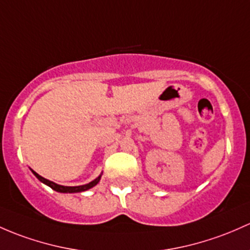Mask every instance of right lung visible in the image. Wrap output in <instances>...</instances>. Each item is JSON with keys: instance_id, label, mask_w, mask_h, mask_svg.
<instances>
[{"instance_id": "1", "label": "right lung", "mask_w": 250, "mask_h": 250, "mask_svg": "<svg viewBox=\"0 0 250 250\" xmlns=\"http://www.w3.org/2000/svg\"><path fill=\"white\" fill-rule=\"evenodd\" d=\"M32 172L35 173V176L38 178L39 181H41V182H43L44 185L49 186L50 188L54 189V190H56V191H59V193H81V191L88 190V189L94 187V186H96L97 183L101 181V177H102V175H99L96 180H93L92 182L87 183V185L77 186V187H67V186H60V185H57V183L52 182V181H49V180H46V178L42 177L41 175H38V173H37L36 171H33V170H32Z\"/></svg>"}]
</instances>
